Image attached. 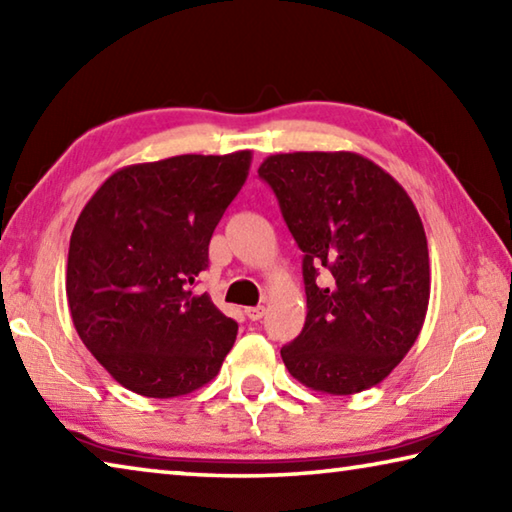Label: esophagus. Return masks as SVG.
<instances>
[{"instance_id": "esophagus-1", "label": "esophagus", "mask_w": 512, "mask_h": 512, "mask_svg": "<svg viewBox=\"0 0 512 512\" xmlns=\"http://www.w3.org/2000/svg\"><path fill=\"white\" fill-rule=\"evenodd\" d=\"M264 314H266V309H264L262 305H259V307H248V309H246V316H248L250 320H259Z\"/></svg>"}]
</instances>
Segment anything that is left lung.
Masks as SVG:
<instances>
[{
    "mask_svg": "<svg viewBox=\"0 0 512 512\" xmlns=\"http://www.w3.org/2000/svg\"><path fill=\"white\" fill-rule=\"evenodd\" d=\"M302 253L307 318L282 361L311 391L354 395L413 348L431 293L429 248L409 194L350 151L277 153L259 164Z\"/></svg>",
    "mask_w": 512,
    "mask_h": 512,
    "instance_id": "8db88e82",
    "label": "left lung"
}]
</instances>
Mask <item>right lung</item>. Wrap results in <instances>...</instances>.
<instances>
[{
    "mask_svg": "<svg viewBox=\"0 0 512 512\" xmlns=\"http://www.w3.org/2000/svg\"><path fill=\"white\" fill-rule=\"evenodd\" d=\"M253 153L173 155L112 173L69 239L65 291L94 359L137 395L180 397L212 381L237 323L192 284Z\"/></svg>",
    "mask_w": 512,
    "mask_h": 512,
    "instance_id": "right-lung-1",
    "label": "right lung"
}]
</instances>
